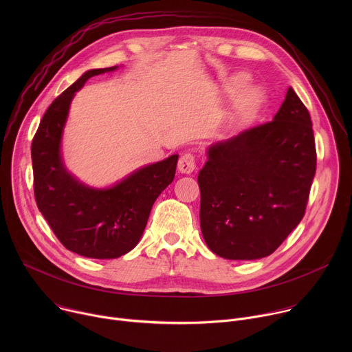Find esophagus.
<instances>
[{
    "instance_id": "esophagus-1",
    "label": "esophagus",
    "mask_w": 352,
    "mask_h": 352,
    "mask_svg": "<svg viewBox=\"0 0 352 352\" xmlns=\"http://www.w3.org/2000/svg\"><path fill=\"white\" fill-rule=\"evenodd\" d=\"M196 168V162H195V156L190 153H185L179 157L178 162V171L181 174H190L193 173Z\"/></svg>"
}]
</instances>
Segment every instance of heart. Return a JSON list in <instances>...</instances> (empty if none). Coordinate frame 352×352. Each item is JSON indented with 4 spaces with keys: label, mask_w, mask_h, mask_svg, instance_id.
<instances>
[{
    "label": "heart",
    "mask_w": 352,
    "mask_h": 352,
    "mask_svg": "<svg viewBox=\"0 0 352 352\" xmlns=\"http://www.w3.org/2000/svg\"><path fill=\"white\" fill-rule=\"evenodd\" d=\"M248 80V76L245 74H236L231 78L230 80V87L232 90H238L241 89ZM261 90L255 86H248L245 87L238 98H236V110L239 114H249L252 113L258 106H259V102H261Z\"/></svg>",
    "instance_id": "1"
}]
</instances>
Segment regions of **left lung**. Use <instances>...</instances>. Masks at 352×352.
I'll return each instance as SVG.
<instances>
[{"label":"left lung","mask_w":352,"mask_h":352,"mask_svg":"<svg viewBox=\"0 0 352 352\" xmlns=\"http://www.w3.org/2000/svg\"><path fill=\"white\" fill-rule=\"evenodd\" d=\"M315 173L311 116L288 87L273 121L208 148L197 182L209 249L231 261L272 255L302 220Z\"/></svg>","instance_id":"1"}]
</instances>
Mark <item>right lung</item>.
I'll return each instance as SVG.
<instances>
[{
  "label": "right lung",
  "mask_w": 352,
  "mask_h": 352,
  "mask_svg": "<svg viewBox=\"0 0 352 352\" xmlns=\"http://www.w3.org/2000/svg\"><path fill=\"white\" fill-rule=\"evenodd\" d=\"M117 68L85 72L50 104L32 142L38 210L68 250L91 259H116L138 245L153 204L175 177L178 162V155H173L109 188L89 186L67 170L61 143L72 98L87 79Z\"/></svg>",
  "instance_id": "obj_1"
}]
</instances>
